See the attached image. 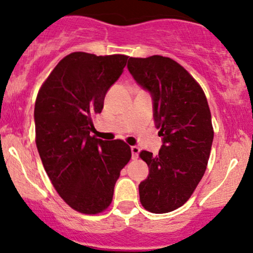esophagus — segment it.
I'll use <instances>...</instances> for the list:
<instances>
[{
  "label": "esophagus",
  "instance_id": "1",
  "mask_svg": "<svg viewBox=\"0 0 253 253\" xmlns=\"http://www.w3.org/2000/svg\"><path fill=\"white\" fill-rule=\"evenodd\" d=\"M141 151V149L138 146H131V154H132V160H137L138 158V154Z\"/></svg>",
  "mask_w": 253,
  "mask_h": 253
}]
</instances>
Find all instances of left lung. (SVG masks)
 Segmentation results:
<instances>
[{
	"mask_svg": "<svg viewBox=\"0 0 253 253\" xmlns=\"http://www.w3.org/2000/svg\"><path fill=\"white\" fill-rule=\"evenodd\" d=\"M127 69L154 99V117L163 145L157 156L143 150L148 178L139 201L152 213H167L188 202L204 176L213 141L207 96L199 83L170 57H130Z\"/></svg>",
	"mask_w": 253,
	"mask_h": 253,
	"instance_id": "1",
	"label": "left lung"
}]
</instances>
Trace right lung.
I'll use <instances>...</instances> for the list:
<instances>
[{
  "label": "right lung",
  "instance_id": "right-lung-1",
  "mask_svg": "<svg viewBox=\"0 0 253 253\" xmlns=\"http://www.w3.org/2000/svg\"><path fill=\"white\" fill-rule=\"evenodd\" d=\"M129 56L76 51L58 62L35 102V141L41 161L61 198L85 214L105 211L121 170L131 158L124 141L90 136L108 89Z\"/></svg>",
  "mask_w": 253,
  "mask_h": 253
}]
</instances>
